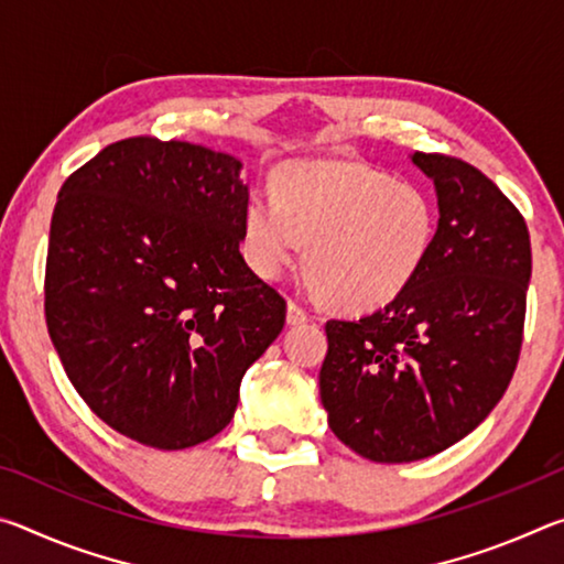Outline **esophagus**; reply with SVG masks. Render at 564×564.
Masks as SVG:
<instances>
[{"label": "esophagus", "mask_w": 564, "mask_h": 564, "mask_svg": "<svg viewBox=\"0 0 564 564\" xmlns=\"http://www.w3.org/2000/svg\"><path fill=\"white\" fill-rule=\"evenodd\" d=\"M308 313H305L299 303L289 301V313H285V321H289V326H301V323H308Z\"/></svg>", "instance_id": "obj_1"}]
</instances>
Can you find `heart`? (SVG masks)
Masks as SVG:
<instances>
[{"label":"heart","instance_id":"obj_1","mask_svg":"<svg viewBox=\"0 0 564 564\" xmlns=\"http://www.w3.org/2000/svg\"><path fill=\"white\" fill-rule=\"evenodd\" d=\"M253 191L241 218V251L256 275L275 281L301 259L308 285L346 311L383 308L431 259L437 204L415 181L362 161H295Z\"/></svg>","mask_w":564,"mask_h":564}]
</instances>
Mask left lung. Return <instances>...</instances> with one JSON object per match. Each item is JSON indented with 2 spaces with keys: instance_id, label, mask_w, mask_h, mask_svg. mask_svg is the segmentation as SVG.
I'll return each mask as SVG.
<instances>
[{
  "instance_id": "1",
  "label": "left lung",
  "mask_w": 564,
  "mask_h": 564,
  "mask_svg": "<svg viewBox=\"0 0 564 564\" xmlns=\"http://www.w3.org/2000/svg\"><path fill=\"white\" fill-rule=\"evenodd\" d=\"M410 161L437 196L431 259L386 308L326 323L318 376L330 431L373 463L443 453L492 413L518 366L532 275L524 218L482 171L423 151Z\"/></svg>"
}]
</instances>
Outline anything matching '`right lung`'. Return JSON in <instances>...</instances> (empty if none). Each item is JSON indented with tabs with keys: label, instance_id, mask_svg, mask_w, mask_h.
Here are the masks:
<instances>
[{
	"label": "right lung",
	"instance_id": "1",
	"mask_svg": "<svg viewBox=\"0 0 564 564\" xmlns=\"http://www.w3.org/2000/svg\"><path fill=\"white\" fill-rule=\"evenodd\" d=\"M243 164L188 141L123 139L64 181L46 253V328L76 393L113 431L184 451L231 423L285 301L241 251Z\"/></svg>",
	"mask_w": 564,
	"mask_h": 564
}]
</instances>
